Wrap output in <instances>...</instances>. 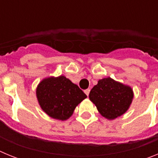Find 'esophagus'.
<instances>
[{
	"instance_id": "34e87169",
	"label": "esophagus",
	"mask_w": 158,
	"mask_h": 158,
	"mask_svg": "<svg viewBox=\"0 0 158 158\" xmlns=\"http://www.w3.org/2000/svg\"><path fill=\"white\" fill-rule=\"evenodd\" d=\"M89 93H90V89H85V94L87 95V96H89Z\"/></svg>"
}]
</instances>
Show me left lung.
<instances>
[{
  "label": "left lung",
  "instance_id": "1",
  "mask_svg": "<svg viewBox=\"0 0 158 158\" xmlns=\"http://www.w3.org/2000/svg\"><path fill=\"white\" fill-rule=\"evenodd\" d=\"M89 96L100 115L112 120L129 109L134 98V92L131 86L107 77L98 81Z\"/></svg>",
  "mask_w": 158,
  "mask_h": 158
}]
</instances>
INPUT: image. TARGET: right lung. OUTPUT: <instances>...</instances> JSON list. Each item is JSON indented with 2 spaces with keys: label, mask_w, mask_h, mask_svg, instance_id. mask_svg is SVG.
<instances>
[{
  "label": "right lung",
  "mask_w": 158,
  "mask_h": 158,
  "mask_svg": "<svg viewBox=\"0 0 158 158\" xmlns=\"http://www.w3.org/2000/svg\"><path fill=\"white\" fill-rule=\"evenodd\" d=\"M35 92L42 110L51 118L62 121L70 118L77 106L87 97L77 85L63 75L44 78Z\"/></svg>",
  "instance_id": "add662e5"
}]
</instances>
